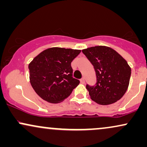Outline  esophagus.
Returning a JSON list of instances; mask_svg holds the SVG:
<instances>
[{
    "mask_svg": "<svg viewBox=\"0 0 147 147\" xmlns=\"http://www.w3.org/2000/svg\"><path fill=\"white\" fill-rule=\"evenodd\" d=\"M80 82L82 84H85V79H84V78H82L80 79Z\"/></svg>",
    "mask_w": 147,
    "mask_h": 147,
    "instance_id": "obj_1",
    "label": "esophagus"
}]
</instances>
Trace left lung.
I'll list each match as a JSON object with an SVG mask.
<instances>
[{"mask_svg":"<svg viewBox=\"0 0 147 147\" xmlns=\"http://www.w3.org/2000/svg\"><path fill=\"white\" fill-rule=\"evenodd\" d=\"M95 68L97 83L86 85L90 98L101 105L113 104L120 99L129 87L131 69L127 61L113 49L106 46L82 50Z\"/></svg>","mask_w":147,"mask_h":147,"instance_id":"1","label":"left lung"}]
</instances>
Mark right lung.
I'll list each match as a JSON object with an SVG mask.
<instances>
[{
    "mask_svg": "<svg viewBox=\"0 0 147 147\" xmlns=\"http://www.w3.org/2000/svg\"><path fill=\"white\" fill-rule=\"evenodd\" d=\"M80 50L51 48L43 50L30 62V81L41 98L57 104L66 99L79 85L72 77L71 62Z\"/></svg>",
    "mask_w": 147,
    "mask_h": 147,
    "instance_id": "right-lung-1",
    "label": "right lung"
}]
</instances>
